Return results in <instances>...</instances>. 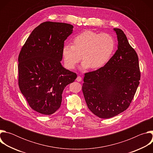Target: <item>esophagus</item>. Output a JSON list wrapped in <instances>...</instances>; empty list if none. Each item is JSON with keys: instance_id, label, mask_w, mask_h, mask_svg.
I'll return each mask as SVG.
<instances>
[{"instance_id": "34e87169", "label": "esophagus", "mask_w": 153, "mask_h": 153, "mask_svg": "<svg viewBox=\"0 0 153 153\" xmlns=\"http://www.w3.org/2000/svg\"><path fill=\"white\" fill-rule=\"evenodd\" d=\"M76 80L77 82H81L82 81V77L80 76H77V77L76 79Z\"/></svg>"}]
</instances>
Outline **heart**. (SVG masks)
Listing matches in <instances>:
<instances>
[{
	"mask_svg": "<svg viewBox=\"0 0 153 153\" xmlns=\"http://www.w3.org/2000/svg\"><path fill=\"white\" fill-rule=\"evenodd\" d=\"M115 47L116 41L111 34L85 31L74 37L73 45H63L62 54L65 65L70 69L74 68L82 57V69L96 70L109 62Z\"/></svg>",
	"mask_w": 153,
	"mask_h": 153,
	"instance_id": "b5f03b06",
	"label": "heart"
}]
</instances>
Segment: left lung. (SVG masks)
Segmentation results:
<instances>
[{"instance_id":"1","label":"left lung","mask_w":153,"mask_h":153,"mask_svg":"<svg viewBox=\"0 0 153 153\" xmlns=\"http://www.w3.org/2000/svg\"><path fill=\"white\" fill-rule=\"evenodd\" d=\"M117 50L104 67L85 74L82 91L90 110L97 117L108 119L128 108L139 85V59L126 35L114 28Z\"/></svg>"}]
</instances>
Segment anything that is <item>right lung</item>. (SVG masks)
Wrapping results in <instances>:
<instances>
[{
  "label": "right lung",
  "mask_w": 153,
  "mask_h": 153,
  "mask_svg": "<svg viewBox=\"0 0 153 153\" xmlns=\"http://www.w3.org/2000/svg\"><path fill=\"white\" fill-rule=\"evenodd\" d=\"M73 31L71 24L45 22L31 32L19 53L20 90L33 110L42 114L58 110L64 88L77 78L60 63L64 41Z\"/></svg>",
  "instance_id": "obj_1"
}]
</instances>
